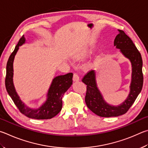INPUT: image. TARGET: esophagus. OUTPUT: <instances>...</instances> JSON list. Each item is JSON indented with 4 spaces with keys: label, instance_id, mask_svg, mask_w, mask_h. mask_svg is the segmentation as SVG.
Segmentation results:
<instances>
[{
    "label": "esophagus",
    "instance_id": "obj_1",
    "mask_svg": "<svg viewBox=\"0 0 148 148\" xmlns=\"http://www.w3.org/2000/svg\"><path fill=\"white\" fill-rule=\"evenodd\" d=\"M73 80L74 82H77L79 81V77L77 73L73 74Z\"/></svg>",
    "mask_w": 148,
    "mask_h": 148
}]
</instances>
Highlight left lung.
I'll return each instance as SVG.
<instances>
[{"instance_id": "left-lung-1", "label": "left lung", "mask_w": 148, "mask_h": 148, "mask_svg": "<svg viewBox=\"0 0 148 148\" xmlns=\"http://www.w3.org/2000/svg\"><path fill=\"white\" fill-rule=\"evenodd\" d=\"M114 45L120 49L121 54L130 60L132 66L130 92L128 97L121 104L118 106L109 105L105 101L103 95L97 87L96 72L89 71L82 81L87 85L85 102L87 107L95 114L101 117H116L125 114L133 104L143 86L142 59L141 54L134 45L133 41L123 30H118Z\"/></svg>"}]
</instances>
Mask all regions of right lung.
Segmentation results:
<instances>
[{
    "label": "right lung",
    "mask_w": 148,
    "mask_h": 148,
    "mask_svg": "<svg viewBox=\"0 0 148 148\" xmlns=\"http://www.w3.org/2000/svg\"><path fill=\"white\" fill-rule=\"evenodd\" d=\"M24 36L20 39L15 46L14 51L10 56L6 65V75L5 79V86L8 93L11 97L18 109L23 114L30 118L36 120H47L54 117L60 112L62 108V97L73 83V73H69L64 75H59L53 79L49 87L47 99L40 107L32 108L21 100L15 90L14 84V60L15 54L19 47L25 43Z\"/></svg>",
    "instance_id": "obj_1"
}]
</instances>
